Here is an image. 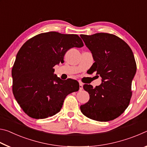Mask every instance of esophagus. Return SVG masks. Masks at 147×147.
<instances>
[{
  "mask_svg": "<svg viewBox=\"0 0 147 147\" xmlns=\"http://www.w3.org/2000/svg\"><path fill=\"white\" fill-rule=\"evenodd\" d=\"M79 88L80 90H82L83 89V83L81 82H79Z\"/></svg>",
  "mask_w": 147,
  "mask_h": 147,
  "instance_id": "esophagus-1",
  "label": "esophagus"
}]
</instances>
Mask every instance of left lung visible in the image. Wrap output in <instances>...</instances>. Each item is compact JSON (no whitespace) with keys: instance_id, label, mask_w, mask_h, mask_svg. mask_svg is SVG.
Here are the masks:
<instances>
[{"instance_id":"left-lung-1","label":"left lung","mask_w":147,"mask_h":147,"mask_svg":"<svg viewBox=\"0 0 147 147\" xmlns=\"http://www.w3.org/2000/svg\"><path fill=\"white\" fill-rule=\"evenodd\" d=\"M94 61L90 73L96 72L102 84L93 88L84 84L89 94L81 111L91 119L100 122L113 120L128 108L132 95L131 82L136 72L134 54L128 45L115 35L97 33L80 35Z\"/></svg>"}]
</instances>
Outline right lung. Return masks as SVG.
<instances>
[{"mask_svg":"<svg viewBox=\"0 0 147 147\" xmlns=\"http://www.w3.org/2000/svg\"><path fill=\"white\" fill-rule=\"evenodd\" d=\"M84 46L76 34L41 33L28 39L17 54L12 68V91L24 112L32 118L45 119L58 113L69 94L79 84L54 74V67L63 62L69 49Z\"/></svg>","mask_w":147,"mask_h":147,"instance_id":"right-lung-1","label":"right lung"}]
</instances>
